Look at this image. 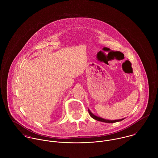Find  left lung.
Instances as JSON below:
<instances>
[{"mask_svg":"<svg viewBox=\"0 0 158 158\" xmlns=\"http://www.w3.org/2000/svg\"><path fill=\"white\" fill-rule=\"evenodd\" d=\"M88 112L89 114L90 115L91 117H92L94 119H95L96 120H98V121H100V122H105V123H115V122H120V121H122L123 120L124 118H122V119H119V120H106V119H104L103 118H101V117H97L96 115H95L94 114H93L92 113L90 112V110H88Z\"/></svg>","mask_w":158,"mask_h":158,"instance_id":"left-lung-1","label":"left lung"}]
</instances>
